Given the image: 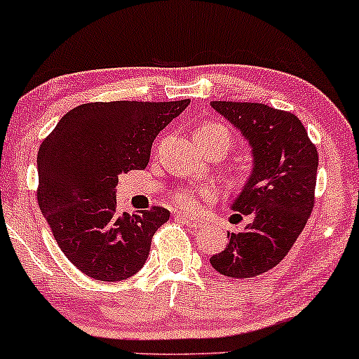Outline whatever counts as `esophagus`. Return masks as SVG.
<instances>
[{"mask_svg": "<svg viewBox=\"0 0 359 359\" xmlns=\"http://www.w3.org/2000/svg\"><path fill=\"white\" fill-rule=\"evenodd\" d=\"M180 219L183 221L186 226L194 227V229H199V227H203V226H204V222H203V221H199V219H193V217H188V216H181Z\"/></svg>", "mask_w": 359, "mask_h": 359, "instance_id": "obj_1", "label": "esophagus"}]
</instances>
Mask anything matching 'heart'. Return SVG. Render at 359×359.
I'll use <instances>...</instances> for the list:
<instances>
[{"label": "heart", "instance_id": "heart-1", "mask_svg": "<svg viewBox=\"0 0 359 359\" xmlns=\"http://www.w3.org/2000/svg\"><path fill=\"white\" fill-rule=\"evenodd\" d=\"M196 142H224L227 148L231 147V135L227 130L219 123L208 122L203 123L196 132ZM214 196V191L211 188H181L176 189L171 196V201L181 211L196 212L201 208L204 201H209Z\"/></svg>", "mask_w": 359, "mask_h": 359}]
</instances>
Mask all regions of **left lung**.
I'll return each mask as SVG.
<instances>
[{"label": "left lung", "instance_id": "obj_1", "mask_svg": "<svg viewBox=\"0 0 359 359\" xmlns=\"http://www.w3.org/2000/svg\"><path fill=\"white\" fill-rule=\"evenodd\" d=\"M249 140L254 170L232 204L236 221L250 216L242 232L212 255L211 265L232 278L271 271L304 231L315 204L318 151L297 115L252 102H211ZM234 217H231L234 221Z\"/></svg>", "mask_w": 359, "mask_h": 359}]
</instances>
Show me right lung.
Returning a JSON list of instances; mask_svg holds the SVG:
<instances>
[{
	"label": "right lung",
	"instance_id": "add662e5",
	"mask_svg": "<svg viewBox=\"0 0 359 359\" xmlns=\"http://www.w3.org/2000/svg\"><path fill=\"white\" fill-rule=\"evenodd\" d=\"M189 99L92 102L67 111L37 153V203L66 257L86 276L125 280L150 254L170 211L117 212L118 175L145 170L153 140Z\"/></svg>",
	"mask_w": 359,
	"mask_h": 359
}]
</instances>
